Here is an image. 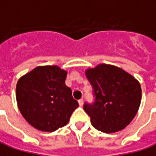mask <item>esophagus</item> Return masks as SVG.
<instances>
[{
  "label": "esophagus",
  "instance_id": "obj_1",
  "mask_svg": "<svg viewBox=\"0 0 156 156\" xmlns=\"http://www.w3.org/2000/svg\"><path fill=\"white\" fill-rule=\"evenodd\" d=\"M78 104L80 106H82V105H84V99L83 98H80L79 100H78Z\"/></svg>",
  "mask_w": 156,
  "mask_h": 156
}]
</instances>
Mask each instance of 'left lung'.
Instances as JSON below:
<instances>
[{"instance_id":"8db88e82","label":"left lung","mask_w":156,"mask_h":156,"mask_svg":"<svg viewBox=\"0 0 156 156\" xmlns=\"http://www.w3.org/2000/svg\"><path fill=\"white\" fill-rule=\"evenodd\" d=\"M85 75L95 96L92 104L84 105L91 125L106 133L125 128L140 105L141 88L138 80L121 68L105 64L87 69Z\"/></svg>"}]
</instances>
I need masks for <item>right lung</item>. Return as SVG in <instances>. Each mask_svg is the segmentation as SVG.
<instances>
[{"label": "right lung", "mask_w": 156, "mask_h": 156, "mask_svg": "<svg viewBox=\"0 0 156 156\" xmlns=\"http://www.w3.org/2000/svg\"><path fill=\"white\" fill-rule=\"evenodd\" d=\"M67 71L57 65L37 66L19 78L18 108L29 124L40 131L53 132L67 125L78 103L65 85Z\"/></svg>", "instance_id": "obj_1"}]
</instances>
